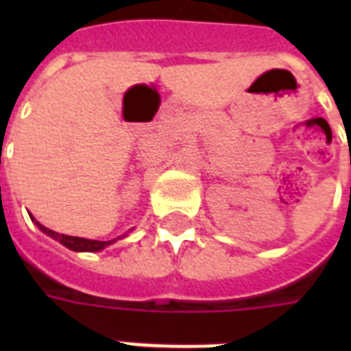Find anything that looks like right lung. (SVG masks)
<instances>
[{
  "label": "right lung",
  "instance_id": "add662e5",
  "mask_svg": "<svg viewBox=\"0 0 351 351\" xmlns=\"http://www.w3.org/2000/svg\"><path fill=\"white\" fill-rule=\"evenodd\" d=\"M30 219L34 220L36 226H38V228H40L43 233H47L49 237H52L54 240H58L60 244H63L65 247H69V250H73V251H100V250H104L106 245L112 244V242H117V239L107 240V242H101V240L80 239V237H69V234H60V233H56V231H52V230H49V228H45V226H41L40 222L34 219V217H30Z\"/></svg>",
  "mask_w": 351,
  "mask_h": 351
}]
</instances>
